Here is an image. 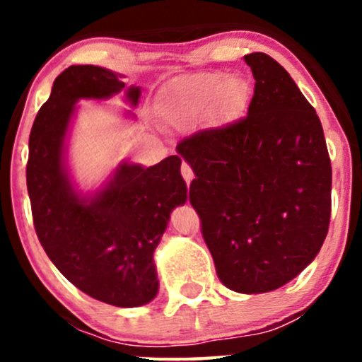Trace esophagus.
<instances>
[{"instance_id":"1","label":"esophagus","mask_w":362,"mask_h":362,"mask_svg":"<svg viewBox=\"0 0 362 362\" xmlns=\"http://www.w3.org/2000/svg\"><path fill=\"white\" fill-rule=\"evenodd\" d=\"M180 172H182V177H184V180L187 182V185H190V182L194 180V172H192V168H190V165L182 163Z\"/></svg>"}]
</instances>
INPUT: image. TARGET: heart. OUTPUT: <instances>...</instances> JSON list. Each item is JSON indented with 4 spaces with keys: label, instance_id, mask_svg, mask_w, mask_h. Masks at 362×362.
Here are the masks:
<instances>
[{
    "label": "heart",
    "instance_id": "1",
    "mask_svg": "<svg viewBox=\"0 0 362 362\" xmlns=\"http://www.w3.org/2000/svg\"><path fill=\"white\" fill-rule=\"evenodd\" d=\"M250 85L226 73H199L178 80L168 91V109L172 117L180 119L221 102L223 110L236 117L250 102Z\"/></svg>",
    "mask_w": 362,
    "mask_h": 362
}]
</instances>
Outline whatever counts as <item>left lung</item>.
<instances>
[{
    "label": "left lung",
    "mask_w": 362,
    "mask_h": 362,
    "mask_svg": "<svg viewBox=\"0 0 362 362\" xmlns=\"http://www.w3.org/2000/svg\"><path fill=\"white\" fill-rule=\"evenodd\" d=\"M255 78L247 117L177 144L195 173L190 204L219 281L269 293L305 271L330 224L332 165L317 112L284 68L245 56Z\"/></svg>",
    "instance_id": "obj_1"
}]
</instances>
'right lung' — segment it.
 I'll return each instance as SVG.
<instances>
[{
  "label": "right lung",
  "instance_id": "right-lung-1",
  "mask_svg": "<svg viewBox=\"0 0 362 362\" xmlns=\"http://www.w3.org/2000/svg\"><path fill=\"white\" fill-rule=\"evenodd\" d=\"M120 80L122 74L93 64L69 66L56 78L32 126L27 189L39 242L62 276L95 300L134 308L158 294L153 253L172 211L185 204L187 185L177 155L149 168L122 161L93 192L74 185L66 141L76 103L124 91L134 109L141 88ZM127 115L136 119L131 110Z\"/></svg>",
  "mask_w": 362,
  "mask_h": 362
}]
</instances>
